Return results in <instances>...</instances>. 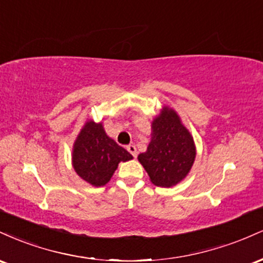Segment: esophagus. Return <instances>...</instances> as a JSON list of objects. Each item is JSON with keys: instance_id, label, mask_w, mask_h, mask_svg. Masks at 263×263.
Returning a JSON list of instances; mask_svg holds the SVG:
<instances>
[{"instance_id": "esophagus-1", "label": "esophagus", "mask_w": 263, "mask_h": 263, "mask_svg": "<svg viewBox=\"0 0 263 263\" xmlns=\"http://www.w3.org/2000/svg\"><path fill=\"white\" fill-rule=\"evenodd\" d=\"M127 151H128L129 153H131L132 156L135 157V158H136V157H137V148H136L135 144H128V146H127Z\"/></svg>"}]
</instances>
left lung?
<instances>
[{"label": "left lung", "mask_w": 263, "mask_h": 263, "mask_svg": "<svg viewBox=\"0 0 263 263\" xmlns=\"http://www.w3.org/2000/svg\"><path fill=\"white\" fill-rule=\"evenodd\" d=\"M197 147L180 116L170 106H163L151 123L147 151L138 155L149 180L157 186L171 188L186 178L194 164Z\"/></svg>", "instance_id": "1"}]
</instances>
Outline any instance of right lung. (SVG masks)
<instances>
[{
  "instance_id": "1",
  "label": "right lung",
  "mask_w": 263,
  "mask_h": 263,
  "mask_svg": "<svg viewBox=\"0 0 263 263\" xmlns=\"http://www.w3.org/2000/svg\"><path fill=\"white\" fill-rule=\"evenodd\" d=\"M123 147L107 136L102 122L86 120L78 134L71 152L75 173L92 186H102L110 182L120 162L132 159Z\"/></svg>"
}]
</instances>
